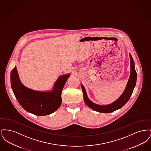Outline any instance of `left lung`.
I'll list each match as a JSON object with an SVG mask.
<instances>
[{
    "instance_id": "left-lung-1",
    "label": "left lung",
    "mask_w": 151,
    "mask_h": 151,
    "mask_svg": "<svg viewBox=\"0 0 151 151\" xmlns=\"http://www.w3.org/2000/svg\"><path fill=\"white\" fill-rule=\"evenodd\" d=\"M129 58H130V62H131V67H130L131 73H130V76H129L127 84L122 95L116 100L114 101V102L111 103V104L103 106V105H99L94 104L88 99L84 87L83 86L82 84H81L82 91L83 92L84 100L85 101L86 105L88 106V107L98 112L104 113H109L113 112L118 109H121L127 102L131 94L132 93L136 85L137 78V73L135 68L134 61L130 54H129Z\"/></svg>"
}]
</instances>
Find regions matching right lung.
Wrapping results in <instances>:
<instances>
[{
  "label": "right lung",
  "mask_w": 151,
  "mask_h": 151,
  "mask_svg": "<svg viewBox=\"0 0 151 151\" xmlns=\"http://www.w3.org/2000/svg\"><path fill=\"white\" fill-rule=\"evenodd\" d=\"M70 75L59 77L51 92H40L24 86L19 79L16 67L11 72V84L14 96L20 105L27 111L38 116L49 115L61 105V93Z\"/></svg>",
  "instance_id": "right-lung-1"
}]
</instances>
